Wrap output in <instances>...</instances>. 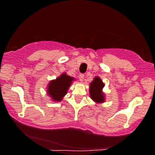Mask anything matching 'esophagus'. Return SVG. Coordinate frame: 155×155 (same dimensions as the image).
<instances>
[{
	"label": "esophagus",
	"instance_id": "obj_1",
	"mask_svg": "<svg viewBox=\"0 0 155 155\" xmlns=\"http://www.w3.org/2000/svg\"><path fill=\"white\" fill-rule=\"evenodd\" d=\"M79 80H80L81 82H82V81L84 80V74H80V75H79Z\"/></svg>",
	"mask_w": 155,
	"mask_h": 155
}]
</instances>
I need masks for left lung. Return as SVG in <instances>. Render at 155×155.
Wrapping results in <instances>:
<instances>
[{
    "instance_id": "obj_1",
    "label": "left lung",
    "mask_w": 155,
    "mask_h": 155,
    "mask_svg": "<svg viewBox=\"0 0 155 155\" xmlns=\"http://www.w3.org/2000/svg\"><path fill=\"white\" fill-rule=\"evenodd\" d=\"M105 84L99 77H94V81L90 84V97L97 103L105 102V94L102 92V88Z\"/></svg>"
}]
</instances>
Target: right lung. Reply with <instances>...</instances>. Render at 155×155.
Segmentation results:
<instances>
[{"label": "right lung", "mask_w": 155, "mask_h": 155, "mask_svg": "<svg viewBox=\"0 0 155 155\" xmlns=\"http://www.w3.org/2000/svg\"><path fill=\"white\" fill-rule=\"evenodd\" d=\"M74 79V78L63 73L56 79L50 81L48 84V94L51 97L52 100L55 102L61 101Z\"/></svg>", "instance_id": "right-lung-1"}]
</instances>
